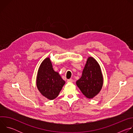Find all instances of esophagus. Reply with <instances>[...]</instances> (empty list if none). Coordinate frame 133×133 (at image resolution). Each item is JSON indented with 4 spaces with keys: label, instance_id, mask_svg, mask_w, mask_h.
<instances>
[{
    "label": "esophagus",
    "instance_id": "1",
    "mask_svg": "<svg viewBox=\"0 0 133 133\" xmlns=\"http://www.w3.org/2000/svg\"><path fill=\"white\" fill-rule=\"evenodd\" d=\"M72 82H73V80L72 79H67V82H68V83H72Z\"/></svg>",
    "mask_w": 133,
    "mask_h": 133
}]
</instances>
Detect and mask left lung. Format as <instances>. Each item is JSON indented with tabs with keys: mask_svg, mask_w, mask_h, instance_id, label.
I'll use <instances>...</instances> for the list:
<instances>
[{
	"mask_svg": "<svg viewBox=\"0 0 133 133\" xmlns=\"http://www.w3.org/2000/svg\"><path fill=\"white\" fill-rule=\"evenodd\" d=\"M76 85L84 96L91 99L95 97L103 85V76L101 68L97 61L89 57L83 70L81 78Z\"/></svg>",
	"mask_w": 133,
	"mask_h": 133,
	"instance_id": "8db88e82",
	"label": "left lung"
}]
</instances>
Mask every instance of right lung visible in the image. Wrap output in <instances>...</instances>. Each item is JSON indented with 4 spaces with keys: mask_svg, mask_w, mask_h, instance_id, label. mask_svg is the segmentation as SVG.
<instances>
[{
    "mask_svg": "<svg viewBox=\"0 0 133 133\" xmlns=\"http://www.w3.org/2000/svg\"><path fill=\"white\" fill-rule=\"evenodd\" d=\"M65 82L58 72L55 71L49 57L41 63L38 70L36 86L43 96L53 100L58 96Z\"/></svg>",
    "mask_w": 133,
    "mask_h": 133,
    "instance_id": "add662e5",
    "label": "right lung"
}]
</instances>
